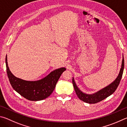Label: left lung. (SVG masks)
Instances as JSON below:
<instances>
[{
  "label": "left lung",
  "instance_id": "1",
  "mask_svg": "<svg viewBox=\"0 0 127 127\" xmlns=\"http://www.w3.org/2000/svg\"><path fill=\"white\" fill-rule=\"evenodd\" d=\"M124 66V60L123 56V60H122L121 70H120L118 76L117 77V79L115 80V81L114 82H113V83L110 84L109 86H106V88H104L102 90L99 91L98 92L92 95L86 94H84L83 92H81V91L79 89V88H77L76 84L75 83L74 79H72V84L73 85H74V89L77 96H78L79 98L81 100L89 104H95L99 103V102L102 101L103 100L105 99L109 96H110V95H112L113 93L116 90L118 86L120 83V81L121 80L122 75H123Z\"/></svg>",
  "mask_w": 127,
  "mask_h": 127
}]
</instances>
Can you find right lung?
Returning <instances> with one entry per match:
<instances>
[{
	"label": "right lung",
	"instance_id": "add662e5",
	"mask_svg": "<svg viewBox=\"0 0 127 127\" xmlns=\"http://www.w3.org/2000/svg\"><path fill=\"white\" fill-rule=\"evenodd\" d=\"M6 73L9 80L17 93L24 98L31 101H39L48 97L54 90L56 85L62 72L66 70L62 67L51 72L43 79L36 81H28L17 78L10 72L5 58Z\"/></svg>",
	"mask_w": 127,
	"mask_h": 127
}]
</instances>
